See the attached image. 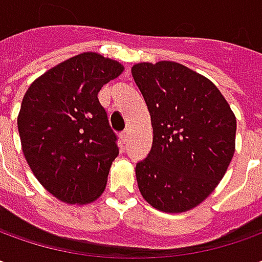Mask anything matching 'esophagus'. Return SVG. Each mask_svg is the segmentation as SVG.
<instances>
[{
	"instance_id": "esophagus-1",
	"label": "esophagus",
	"mask_w": 262,
	"mask_h": 262,
	"mask_svg": "<svg viewBox=\"0 0 262 262\" xmlns=\"http://www.w3.org/2000/svg\"><path fill=\"white\" fill-rule=\"evenodd\" d=\"M128 136H129V133H128V129H126V131H124V133H121V140L125 143L126 140H128Z\"/></svg>"
}]
</instances>
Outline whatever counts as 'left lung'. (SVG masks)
<instances>
[{
  "label": "left lung",
  "mask_w": 262,
  "mask_h": 262,
  "mask_svg": "<svg viewBox=\"0 0 262 262\" xmlns=\"http://www.w3.org/2000/svg\"><path fill=\"white\" fill-rule=\"evenodd\" d=\"M131 74L153 126L150 155L136 167L138 189L156 210L189 211L226 173L236 116L211 80L182 64L138 62Z\"/></svg>",
  "instance_id": "8db88e82"
}]
</instances>
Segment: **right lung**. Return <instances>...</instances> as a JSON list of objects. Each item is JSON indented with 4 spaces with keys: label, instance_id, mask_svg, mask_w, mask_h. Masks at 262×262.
Wrapping results in <instances>:
<instances>
[{
    "label": "right lung",
    "instance_id": "right-lung-1",
    "mask_svg": "<svg viewBox=\"0 0 262 262\" xmlns=\"http://www.w3.org/2000/svg\"><path fill=\"white\" fill-rule=\"evenodd\" d=\"M122 73L116 59L83 52L37 77L23 97L17 126L26 162L66 204H90L105 191L119 151L97 95Z\"/></svg>",
    "mask_w": 262,
    "mask_h": 262
}]
</instances>
